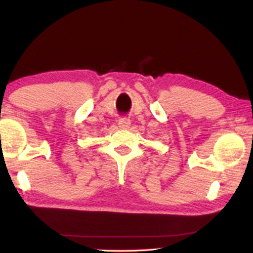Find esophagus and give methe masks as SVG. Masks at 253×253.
<instances>
[{
  "label": "esophagus",
  "mask_w": 253,
  "mask_h": 253,
  "mask_svg": "<svg viewBox=\"0 0 253 253\" xmlns=\"http://www.w3.org/2000/svg\"><path fill=\"white\" fill-rule=\"evenodd\" d=\"M129 125H130V120L128 118L119 119V127H120V128H128Z\"/></svg>",
  "instance_id": "obj_1"
}]
</instances>
